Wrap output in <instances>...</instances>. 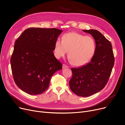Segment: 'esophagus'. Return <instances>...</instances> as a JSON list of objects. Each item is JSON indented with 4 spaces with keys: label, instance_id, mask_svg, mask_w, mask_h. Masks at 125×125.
<instances>
[{
    "label": "esophagus",
    "instance_id": "1",
    "mask_svg": "<svg viewBox=\"0 0 125 125\" xmlns=\"http://www.w3.org/2000/svg\"><path fill=\"white\" fill-rule=\"evenodd\" d=\"M63 68H67V67H68V66H67V65H66V64H63Z\"/></svg>",
    "mask_w": 125,
    "mask_h": 125
}]
</instances>
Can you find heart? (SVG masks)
<instances>
[{
	"mask_svg": "<svg viewBox=\"0 0 125 125\" xmlns=\"http://www.w3.org/2000/svg\"><path fill=\"white\" fill-rule=\"evenodd\" d=\"M96 42L91 36L69 32L65 34L62 41H56L54 54L57 58L64 57L67 54L71 63L76 66H82L88 63L95 55Z\"/></svg>",
	"mask_w": 125,
	"mask_h": 125,
	"instance_id": "b5f03b06",
	"label": "heart"
}]
</instances>
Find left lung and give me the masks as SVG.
Here are the masks:
<instances>
[{"label":"left lung","instance_id":"obj_1","mask_svg":"<svg viewBox=\"0 0 125 125\" xmlns=\"http://www.w3.org/2000/svg\"><path fill=\"white\" fill-rule=\"evenodd\" d=\"M94 38L96 49L90 62L82 67L72 68L73 76L69 83L76 95L88 97L102 90L107 84L115 63L110 42L97 30H83Z\"/></svg>","mask_w":125,"mask_h":125}]
</instances>
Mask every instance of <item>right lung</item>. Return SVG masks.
<instances>
[{"label":"right lung","mask_w":125,"mask_h":125,"mask_svg":"<svg viewBox=\"0 0 125 125\" xmlns=\"http://www.w3.org/2000/svg\"><path fill=\"white\" fill-rule=\"evenodd\" d=\"M62 30L29 28L15 42L10 59L17 86L30 95H39L49 88L52 75L62 69L53 53L55 43Z\"/></svg>","instance_id":"add662e5"}]
</instances>
